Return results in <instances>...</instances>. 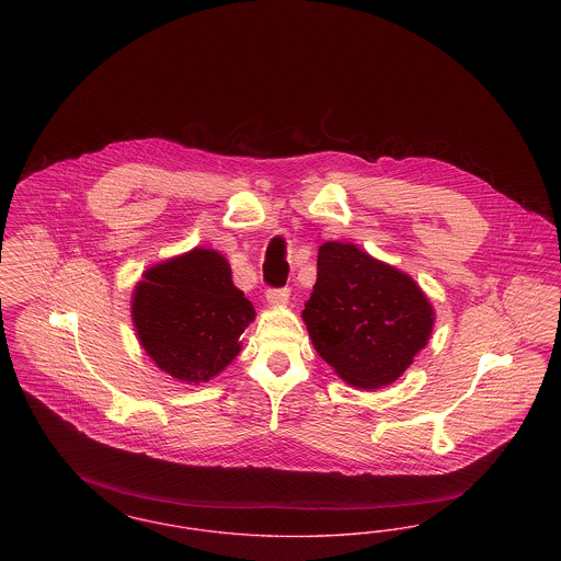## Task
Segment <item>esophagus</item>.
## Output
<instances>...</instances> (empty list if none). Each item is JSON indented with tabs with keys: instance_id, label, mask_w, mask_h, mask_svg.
<instances>
[{
	"instance_id": "1",
	"label": "esophagus",
	"mask_w": 561,
	"mask_h": 561,
	"mask_svg": "<svg viewBox=\"0 0 561 561\" xmlns=\"http://www.w3.org/2000/svg\"><path fill=\"white\" fill-rule=\"evenodd\" d=\"M265 296H267L268 305L277 307V305L288 302V298H290V288H268Z\"/></svg>"
}]
</instances>
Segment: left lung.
Segmentation results:
<instances>
[{"mask_svg":"<svg viewBox=\"0 0 561 561\" xmlns=\"http://www.w3.org/2000/svg\"><path fill=\"white\" fill-rule=\"evenodd\" d=\"M302 320L334 373L357 389H378L425 348L435 313L410 275L353 243L325 241Z\"/></svg>","mask_w":561,"mask_h":561,"instance_id":"left-lung-1","label":"left lung"}]
</instances>
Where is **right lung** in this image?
<instances>
[{
    "label": "right lung",
    "instance_id": "1",
    "mask_svg": "<svg viewBox=\"0 0 561 561\" xmlns=\"http://www.w3.org/2000/svg\"><path fill=\"white\" fill-rule=\"evenodd\" d=\"M133 294L138 341L163 373L183 382H208L241 351L254 307L236 288L222 254L193 248L145 271Z\"/></svg>",
    "mask_w": 561,
    "mask_h": 561
}]
</instances>
